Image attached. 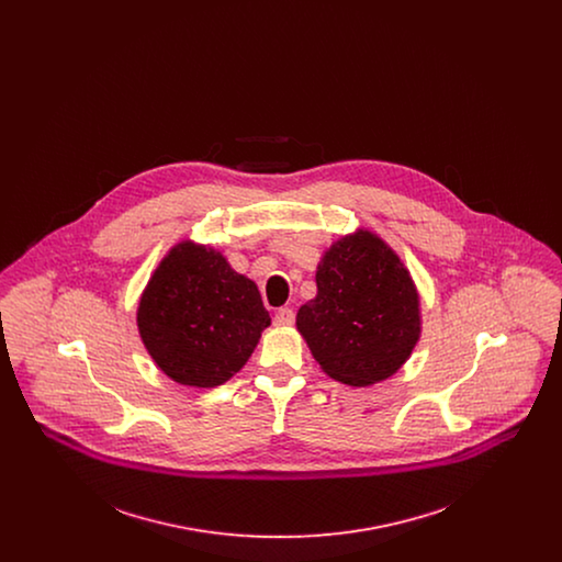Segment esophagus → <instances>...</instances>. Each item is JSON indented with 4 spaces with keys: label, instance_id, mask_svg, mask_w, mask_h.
<instances>
[{
    "label": "esophagus",
    "instance_id": "34e87169",
    "mask_svg": "<svg viewBox=\"0 0 562 562\" xmlns=\"http://www.w3.org/2000/svg\"><path fill=\"white\" fill-rule=\"evenodd\" d=\"M273 322H276V326H291L294 322L293 310L291 307H280L273 316Z\"/></svg>",
    "mask_w": 562,
    "mask_h": 562
}]
</instances>
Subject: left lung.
<instances>
[{"label": "left lung", "instance_id": "8db88e82", "mask_svg": "<svg viewBox=\"0 0 562 562\" xmlns=\"http://www.w3.org/2000/svg\"><path fill=\"white\" fill-rule=\"evenodd\" d=\"M316 286L296 312V330L322 371L353 387L398 373L422 335L419 293L401 257L358 229L326 248Z\"/></svg>", "mask_w": 562, "mask_h": 562}]
</instances>
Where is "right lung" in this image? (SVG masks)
I'll list each match as a JSON object with an SVG mask.
<instances>
[{
    "instance_id": "right-lung-1",
    "label": "right lung",
    "mask_w": 562,
    "mask_h": 562,
    "mask_svg": "<svg viewBox=\"0 0 562 562\" xmlns=\"http://www.w3.org/2000/svg\"><path fill=\"white\" fill-rule=\"evenodd\" d=\"M271 324L257 284L211 246L175 244L136 310L140 339L172 381L216 387L248 362Z\"/></svg>"
}]
</instances>
